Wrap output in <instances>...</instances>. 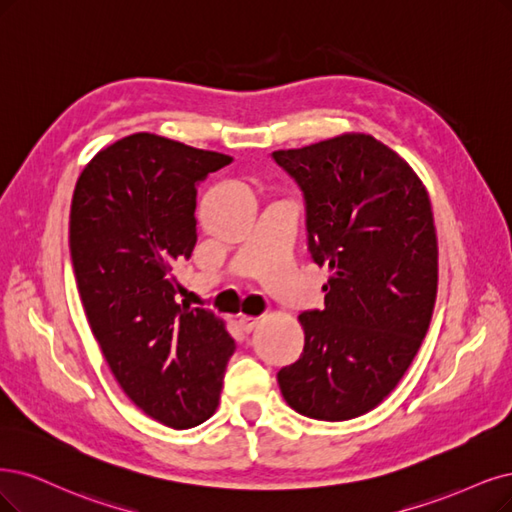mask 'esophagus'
<instances>
[{
	"label": "esophagus",
	"mask_w": 512,
	"mask_h": 512,
	"mask_svg": "<svg viewBox=\"0 0 512 512\" xmlns=\"http://www.w3.org/2000/svg\"><path fill=\"white\" fill-rule=\"evenodd\" d=\"M240 327H242V331L244 333H251V331H255V327L259 325V318L257 316H240Z\"/></svg>",
	"instance_id": "34e87169"
}]
</instances>
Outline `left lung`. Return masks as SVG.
<instances>
[{"label": "left lung", "mask_w": 512, "mask_h": 512, "mask_svg": "<svg viewBox=\"0 0 512 512\" xmlns=\"http://www.w3.org/2000/svg\"><path fill=\"white\" fill-rule=\"evenodd\" d=\"M272 160L301 189L310 257L331 272L325 310L299 314L306 346L278 386L306 418L352 420L399 384L428 331L439 278L430 200L411 166L369 135Z\"/></svg>", "instance_id": "obj_1"}]
</instances>
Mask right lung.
I'll return each instance as SVG.
<instances>
[{
    "label": "right lung",
    "instance_id": "add662e5",
    "mask_svg": "<svg viewBox=\"0 0 512 512\" xmlns=\"http://www.w3.org/2000/svg\"><path fill=\"white\" fill-rule=\"evenodd\" d=\"M230 156L137 132L75 185L69 249L88 325L128 399L185 430L219 405L234 339L211 310L177 304L196 246V189Z\"/></svg>",
    "mask_w": 512,
    "mask_h": 512
}]
</instances>
